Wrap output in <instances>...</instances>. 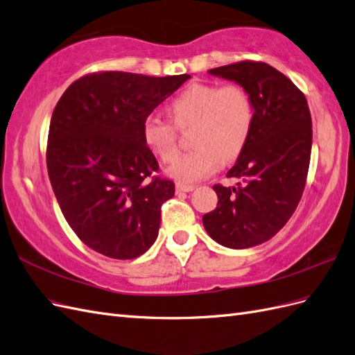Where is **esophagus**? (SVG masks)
Here are the masks:
<instances>
[{"label": "esophagus", "instance_id": "34e87169", "mask_svg": "<svg viewBox=\"0 0 355 355\" xmlns=\"http://www.w3.org/2000/svg\"><path fill=\"white\" fill-rule=\"evenodd\" d=\"M194 189H196L194 185L178 184V185H176V194H182V192H191V191H194Z\"/></svg>", "mask_w": 355, "mask_h": 355}]
</instances>
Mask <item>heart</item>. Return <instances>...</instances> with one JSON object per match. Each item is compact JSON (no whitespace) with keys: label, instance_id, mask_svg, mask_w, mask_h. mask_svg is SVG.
Returning a JSON list of instances; mask_svg holds the SVG:
<instances>
[{"label":"heart","instance_id":"heart-1","mask_svg":"<svg viewBox=\"0 0 355 355\" xmlns=\"http://www.w3.org/2000/svg\"><path fill=\"white\" fill-rule=\"evenodd\" d=\"M168 112L180 130L194 128V151L179 157L167 175L180 184H194L222 167L223 158L239 157L249 142L254 123L253 103L240 85L191 84L170 103ZM145 146L161 161L178 155L176 128L157 118H148L142 128Z\"/></svg>","mask_w":355,"mask_h":355}]
</instances>
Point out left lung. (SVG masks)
I'll use <instances>...</instances> for the list:
<instances>
[{
	"label": "left lung",
	"instance_id": "left-lung-1",
	"mask_svg": "<svg viewBox=\"0 0 355 355\" xmlns=\"http://www.w3.org/2000/svg\"><path fill=\"white\" fill-rule=\"evenodd\" d=\"M209 73L241 85L253 103L254 123L227 173L240 182L213 187L218 206L204 214L202 225L216 243L247 249L272 239L296 210L308 175L313 123L304 93L268 63L245 60Z\"/></svg>",
	"mask_w": 355,
	"mask_h": 355
}]
</instances>
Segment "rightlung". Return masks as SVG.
<instances>
[{"instance_id": "right-lung-1", "label": "right lung", "mask_w": 355, "mask_h": 355, "mask_svg": "<svg viewBox=\"0 0 355 355\" xmlns=\"http://www.w3.org/2000/svg\"><path fill=\"white\" fill-rule=\"evenodd\" d=\"M191 77L90 73L72 83L51 115L47 170L59 207L90 249L135 259L151 247L175 184L144 144L148 115Z\"/></svg>"}]
</instances>
